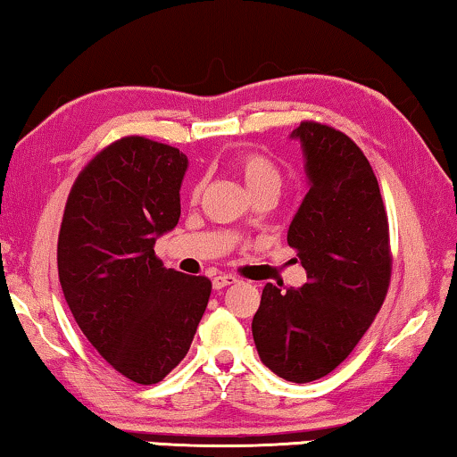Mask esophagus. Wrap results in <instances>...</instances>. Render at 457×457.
<instances>
[{"mask_svg":"<svg viewBox=\"0 0 457 457\" xmlns=\"http://www.w3.org/2000/svg\"><path fill=\"white\" fill-rule=\"evenodd\" d=\"M233 283H237V277H233V274H218V277L212 278V287H214L216 291H220V289H224V287H228Z\"/></svg>","mask_w":457,"mask_h":457,"instance_id":"34e87169","label":"esophagus"}]
</instances>
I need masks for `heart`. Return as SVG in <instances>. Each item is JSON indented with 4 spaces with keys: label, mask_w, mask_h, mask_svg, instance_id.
Wrapping results in <instances>:
<instances>
[{
    "label": "heart",
    "mask_w": 457,
    "mask_h": 457,
    "mask_svg": "<svg viewBox=\"0 0 457 457\" xmlns=\"http://www.w3.org/2000/svg\"><path fill=\"white\" fill-rule=\"evenodd\" d=\"M235 170L239 172V177L243 179V183L252 195H258V193H277L280 187V172L277 164L272 160H268L266 155L255 154V152H243L235 158ZM199 187L195 189L197 195Z\"/></svg>",
    "instance_id": "heart-1"
}]
</instances>
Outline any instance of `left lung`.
I'll return each mask as SVG.
<instances>
[{"instance_id":"left-lung-1","label":"left lung","mask_w":457,"mask_h":457,"mask_svg":"<svg viewBox=\"0 0 457 457\" xmlns=\"http://www.w3.org/2000/svg\"><path fill=\"white\" fill-rule=\"evenodd\" d=\"M308 180L287 230L308 274L303 287L268 283L252 322L262 364L291 383L327 377L352 353L385 302L389 222L370 162L347 135L302 122L289 135Z\"/></svg>"}]
</instances>
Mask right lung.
I'll use <instances>...</instances> for the list:
<instances>
[{
    "mask_svg": "<svg viewBox=\"0 0 457 457\" xmlns=\"http://www.w3.org/2000/svg\"><path fill=\"white\" fill-rule=\"evenodd\" d=\"M187 168L177 147L124 137L79 174L62 218L68 308L99 355L139 385L160 383L185 358L212 291L154 253L179 224Z\"/></svg>",
    "mask_w": 457,
    "mask_h": 457,
    "instance_id": "right-lung-1",
    "label": "right lung"
}]
</instances>
